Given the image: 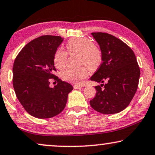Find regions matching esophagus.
I'll use <instances>...</instances> for the list:
<instances>
[{
    "instance_id": "esophagus-1",
    "label": "esophagus",
    "mask_w": 155,
    "mask_h": 155,
    "mask_svg": "<svg viewBox=\"0 0 155 155\" xmlns=\"http://www.w3.org/2000/svg\"><path fill=\"white\" fill-rule=\"evenodd\" d=\"M82 87H84V86L78 85V84H75V85L74 86V88H75V89H79V88H81Z\"/></svg>"
}]
</instances>
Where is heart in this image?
<instances>
[{
    "mask_svg": "<svg viewBox=\"0 0 155 155\" xmlns=\"http://www.w3.org/2000/svg\"><path fill=\"white\" fill-rule=\"evenodd\" d=\"M67 52L70 55L78 54L77 69H68L62 72L61 76L65 81L74 84H81L88 77V69L96 71L103 62V52L100 47L96 46L88 38H74L70 39L67 45ZM67 53L61 49H58L54 56V64L59 69H64L67 65Z\"/></svg>",
    "mask_w": 155,
    "mask_h": 155,
    "instance_id": "heart-1",
    "label": "heart"
}]
</instances>
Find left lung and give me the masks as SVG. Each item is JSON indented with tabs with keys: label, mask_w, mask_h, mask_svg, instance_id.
Returning <instances> with one entry per match:
<instances>
[{
	"label": "left lung",
	"mask_w": 155,
	"mask_h": 155,
	"mask_svg": "<svg viewBox=\"0 0 155 155\" xmlns=\"http://www.w3.org/2000/svg\"><path fill=\"white\" fill-rule=\"evenodd\" d=\"M91 35L101 49L103 62L91 77L102 84L95 86L97 92L90 105L103 114L117 113L128 106L137 91L139 65L133 51L122 40L106 32Z\"/></svg>",
	"instance_id": "left-lung-1"
}]
</instances>
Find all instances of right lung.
<instances>
[{"instance_id": "right-lung-1", "label": "right lung", "mask_w": 155, "mask_h": 155, "mask_svg": "<svg viewBox=\"0 0 155 155\" xmlns=\"http://www.w3.org/2000/svg\"><path fill=\"white\" fill-rule=\"evenodd\" d=\"M64 39L43 35L28 43L16 57L13 84L16 96L27 112L38 118H50L64 109L73 86L54 74V56ZM57 81L54 88L50 79Z\"/></svg>"}]
</instances>
